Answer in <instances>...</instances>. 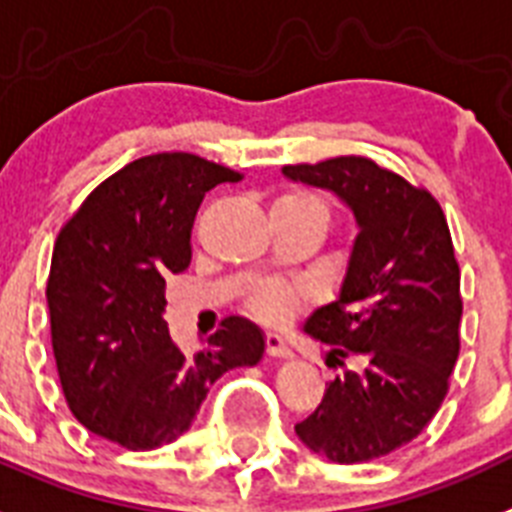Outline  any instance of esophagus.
Wrapping results in <instances>:
<instances>
[{
    "label": "esophagus",
    "mask_w": 512,
    "mask_h": 512,
    "mask_svg": "<svg viewBox=\"0 0 512 512\" xmlns=\"http://www.w3.org/2000/svg\"><path fill=\"white\" fill-rule=\"evenodd\" d=\"M266 353L272 358H290L293 356V350L287 348V342L282 340L280 335H274V332H269L266 335Z\"/></svg>",
    "instance_id": "34e87169"
}]
</instances>
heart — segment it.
Segmentation results:
<instances>
[{
    "label": "heart",
    "mask_w": 512,
    "mask_h": 512,
    "mask_svg": "<svg viewBox=\"0 0 512 512\" xmlns=\"http://www.w3.org/2000/svg\"><path fill=\"white\" fill-rule=\"evenodd\" d=\"M272 209H308L327 217V206H324L322 198H316L314 193H306V190L282 193V196L274 201ZM298 298H301V290L295 285H290V282H266V285H261L259 290L251 295V308L261 316V319L280 322V319L293 314L295 306H298Z\"/></svg>",
    "instance_id": "1"
}]
</instances>
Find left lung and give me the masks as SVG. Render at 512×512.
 I'll list each match as a JSON object with an SVG mask.
<instances>
[{
  "label": "left lung",
  "instance_id": "8db88e82",
  "mask_svg": "<svg viewBox=\"0 0 512 512\" xmlns=\"http://www.w3.org/2000/svg\"><path fill=\"white\" fill-rule=\"evenodd\" d=\"M293 183L335 193L356 219L337 298L303 332L342 366L295 434L332 463L390 455L424 432L460 350V269L439 204L363 156L287 164Z\"/></svg>",
  "mask_w": 512,
  "mask_h": 512
}]
</instances>
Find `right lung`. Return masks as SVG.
<instances>
[{"label": "right lung", "mask_w": 512, "mask_h": 512, "mask_svg": "<svg viewBox=\"0 0 512 512\" xmlns=\"http://www.w3.org/2000/svg\"><path fill=\"white\" fill-rule=\"evenodd\" d=\"M238 172L196 154L141 156L107 177L62 227L46 303L59 382L88 432L128 450L170 445L211 384L264 358V332L230 316L196 353L172 342L164 285L190 264L204 193Z\"/></svg>", "instance_id": "right-lung-1"}]
</instances>
